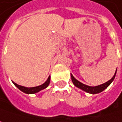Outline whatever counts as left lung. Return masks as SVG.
<instances>
[{"mask_svg":"<svg viewBox=\"0 0 122 122\" xmlns=\"http://www.w3.org/2000/svg\"><path fill=\"white\" fill-rule=\"evenodd\" d=\"M116 74H117V70L115 71L114 75L113 76V77L109 81H108L107 82H106V83H104L103 84L98 85V86H88V85H86V84H82L81 82H80L79 81H78L76 79H75L71 74V80H72L73 84L77 88H79V89H81V90H83V91H84V92H87L89 94H99V93L103 92L104 89H106L112 83V81H114V79L115 78Z\"/></svg>","mask_w":122,"mask_h":122,"instance_id":"left-lung-1","label":"left lung"}]
</instances>
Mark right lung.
Wrapping results in <instances>:
<instances>
[{
  "instance_id": "add662e5",
  "label": "right lung",
  "mask_w": 122,
  "mask_h": 122,
  "mask_svg": "<svg viewBox=\"0 0 122 122\" xmlns=\"http://www.w3.org/2000/svg\"><path fill=\"white\" fill-rule=\"evenodd\" d=\"M50 81H51V76H49L48 79L46 81L45 83H43V84L40 85V86H35V87H30V88H28V87H25V86H20V85H18L16 83L13 82V84L18 89H20L21 92L25 93V94H36V93H38L40 91L47 88L50 84Z\"/></svg>"
}]
</instances>
